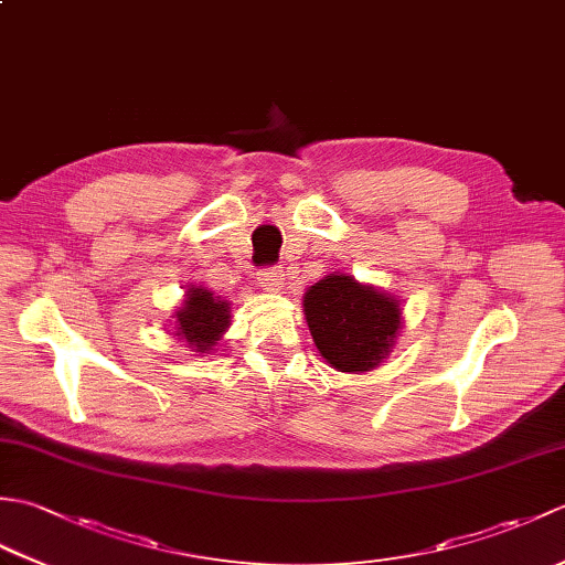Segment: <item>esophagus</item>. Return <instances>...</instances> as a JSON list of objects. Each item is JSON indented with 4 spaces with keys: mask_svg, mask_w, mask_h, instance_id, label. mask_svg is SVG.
<instances>
[{
    "mask_svg": "<svg viewBox=\"0 0 565 565\" xmlns=\"http://www.w3.org/2000/svg\"><path fill=\"white\" fill-rule=\"evenodd\" d=\"M257 279L267 291H279L281 279H284V267L281 264H274V267H264L257 271Z\"/></svg>",
    "mask_w": 565,
    "mask_h": 565,
    "instance_id": "esophagus-1",
    "label": "esophagus"
}]
</instances>
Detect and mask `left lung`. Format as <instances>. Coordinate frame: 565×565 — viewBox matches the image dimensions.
<instances>
[{"mask_svg": "<svg viewBox=\"0 0 565 565\" xmlns=\"http://www.w3.org/2000/svg\"><path fill=\"white\" fill-rule=\"evenodd\" d=\"M303 308L318 352L340 371L376 369L401 330L398 303L344 274L310 286Z\"/></svg>", "mask_w": 565, "mask_h": 565, "instance_id": "left-lung-1", "label": "left lung"}]
</instances>
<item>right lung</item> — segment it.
<instances>
[{"mask_svg": "<svg viewBox=\"0 0 565 565\" xmlns=\"http://www.w3.org/2000/svg\"><path fill=\"white\" fill-rule=\"evenodd\" d=\"M231 326V308L218 301L209 289H189L184 306L177 310V334L196 347V352H209Z\"/></svg>", "mask_w": 565, "mask_h": 565, "instance_id": "add662e5", "label": "right lung"}]
</instances>
